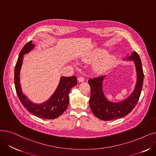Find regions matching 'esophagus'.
<instances>
[{"label":"esophagus","mask_w":156,"mask_h":156,"mask_svg":"<svg viewBox=\"0 0 156 156\" xmlns=\"http://www.w3.org/2000/svg\"><path fill=\"white\" fill-rule=\"evenodd\" d=\"M84 78L82 77V76H80L78 78V81H79V82H83V81H84Z\"/></svg>","instance_id":"34e87169"}]
</instances>
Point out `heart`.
<instances>
[{"label":"heart","instance_id":"obj_1","mask_svg":"<svg viewBox=\"0 0 156 156\" xmlns=\"http://www.w3.org/2000/svg\"><path fill=\"white\" fill-rule=\"evenodd\" d=\"M108 54L107 50L104 48H99L90 51L86 54H84L80 57L81 61L88 62L97 60L98 59H101L97 61L92 65V69L97 72H101L107 70L111 68L115 64L116 57L113 54Z\"/></svg>","mask_w":156,"mask_h":156}]
</instances>
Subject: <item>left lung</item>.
I'll list each match as a JSON object with an SVG mask.
<instances>
[{
    "label": "left lung",
    "instance_id": "obj_1",
    "mask_svg": "<svg viewBox=\"0 0 156 156\" xmlns=\"http://www.w3.org/2000/svg\"><path fill=\"white\" fill-rule=\"evenodd\" d=\"M122 60L133 61L136 73L135 88L125 100L119 102H112L108 100L102 88L105 75L88 80V82L91 90L90 107L94 115L100 119L110 121L126 116L133 109L140 96L144 77L140 57L135 51H133L130 54H127Z\"/></svg>",
    "mask_w": 156,
    "mask_h": 156
}]
</instances>
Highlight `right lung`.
<instances>
[{"label": "right lung", "instance_id": "add662e5", "mask_svg": "<svg viewBox=\"0 0 156 156\" xmlns=\"http://www.w3.org/2000/svg\"><path fill=\"white\" fill-rule=\"evenodd\" d=\"M35 47V45L32 44V41H30L24 46L20 53L14 69V83L16 93L23 105L30 113L40 118L55 119L66 110L69 104L70 90L77 85V79L75 76H61L55 92L47 101L39 104L30 101L22 91L20 76L24 55L34 50Z\"/></svg>", "mask_w": 156, "mask_h": 156}]
</instances>
